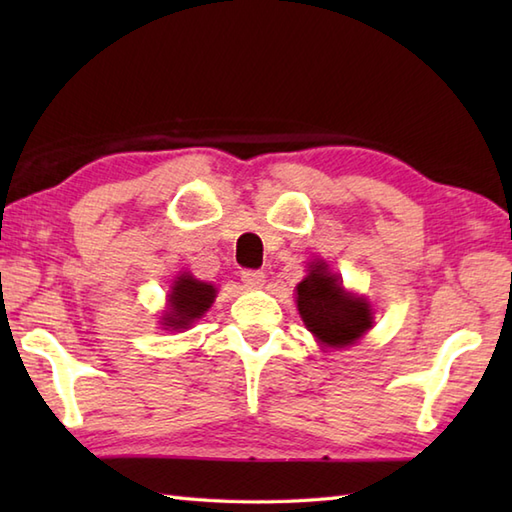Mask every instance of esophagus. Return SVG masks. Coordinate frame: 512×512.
<instances>
[{"mask_svg":"<svg viewBox=\"0 0 512 512\" xmlns=\"http://www.w3.org/2000/svg\"><path fill=\"white\" fill-rule=\"evenodd\" d=\"M242 281L246 288H262L266 284V275L262 270H242Z\"/></svg>","mask_w":512,"mask_h":512,"instance_id":"esophagus-1","label":"esophagus"}]
</instances>
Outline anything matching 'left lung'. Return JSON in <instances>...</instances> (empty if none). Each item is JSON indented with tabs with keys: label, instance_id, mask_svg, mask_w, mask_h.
<instances>
[{
	"label": "left lung",
	"instance_id": "left-lung-1",
	"mask_svg": "<svg viewBox=\"0 0 512 512\" xmlns=\"http://www.w3.org/2000/svg\"><path fill=\"white\" fill-rule=\"evenodd\" d=\"M297 308L306 328L328 347L354 345L374 323L369 301L347 292L325 262L310 264L308 277L297 286Z\"/></svg>",
	"mask_w": 512,
	"mask_h": 512
}]
</instances>
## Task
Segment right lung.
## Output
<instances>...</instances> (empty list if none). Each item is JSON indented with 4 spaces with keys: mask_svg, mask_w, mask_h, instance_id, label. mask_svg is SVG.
<instances>
[{
    "mask_svg": "<svg viewBox=\"0 0 512 512\" xmlns=\"http://www.w3.org/2000/svg\"><path fill=\"white\" fill-rule=\"evenodd\" d=\"M217 290L215 286L206 284V281H198L189 273L180 275L173 281L169 292V308L162 317V325L169 330H187L204 317V312L211 308L215 301Z\"/></svg>",
    "mask_w": 512,
    "mask_h": 512,
    "instance_id": "right-lung-1",
    "label": "right lung"
}]
</instances>
